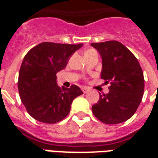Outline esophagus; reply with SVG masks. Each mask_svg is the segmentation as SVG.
I'll use <instances>...</instances> for the list:
<instances>
[{
	"label": "esophagus",
	"instance_id": "1",
	"mask_svg": "<svg viewBox=\"0 0 158 158\" xmlns=\"http://www.w3.org/2000/svg\"><path fill=\"white\" fill-rule=\"evenodd\" d=\"M82 91L85 93V94H86V93H88L89 92V89L87 88H82Z\"/></svg>",
	"mask_w": 158,
	"mask_h": 158
}]
</instances>
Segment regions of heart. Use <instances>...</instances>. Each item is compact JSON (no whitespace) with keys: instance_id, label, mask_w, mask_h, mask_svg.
Wrapping results in <instances>:
<instances>
[{"instance_id":"1","label":"heart","mask_w":158,"mask_h":158,"mask_svg":"<svg viewBox=\"0 0 158 158\" xmlns=\"http://www.w3.org/2000/svg\"><path fill=\"white\" fill-rule=\"evenodd\" d=\"M89 51H94V50H93V49H89V50H87V51H86V52H89Z\"/></svg>"}]
</instances>
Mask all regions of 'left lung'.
I'll use <instances>...</instances> for the list:
<instances>
[{"label":"left lung","instance_id":"left-lung-1","mask_svg":"<svg viewBox=\"0 0 158 158\" xmlns=\"http://www.w3.org/2000/svg\"><path fill=\"white\" fill-rule=\"evenodd\" d=\"M102 59L101 79L110 82L109 93L100 94L92 106L94 116L103 123L119 124L136 111L144 92V77L138 60L117 41L91 43Z\"/></svg>","mask_w":158,"mask_h":158}]
</instances>
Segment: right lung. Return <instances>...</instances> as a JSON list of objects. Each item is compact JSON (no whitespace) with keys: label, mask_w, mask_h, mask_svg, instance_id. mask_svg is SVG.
<instances>
[{"label":"right lung","mask_w":158,"mask_h":158,"mask_svg":"<svg viewBox=\"0 0 158 158\" xmlns=\"http://www.w3.org/2000/svg\"><path fill=\"white\" fill-rule=\"evenodd\" d=\"M80 44L42 43L31 48L23 58L18 77L20 98L29 115L48 124L62 121L70 111L71 104L83 94L77 85L60 88L57 73L67 66Z\"/></svg>","instance_id":"right-lung-1"}]
</instances>
